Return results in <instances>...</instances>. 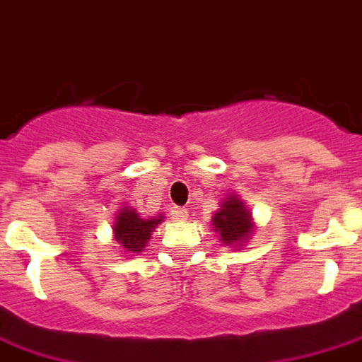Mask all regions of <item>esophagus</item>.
Returning a JSON list of instances; mask_svg holds the SVG:
<instances>
[{"mask_svg": "<svg viewBox=\"0 0 362 362\" xmlns=\"http://www.w3.org/2000/svg\"><path fill=\"white\" fill-rule=\"evenodd\" d=\"M189 216V211L185 210V208H171V217L175 219V221H185Z\"/></svg>", "mask_w": 362, "mask_h": 362, "instance_id": "esophagus-1", "label": "esophagus"}]
</instances>
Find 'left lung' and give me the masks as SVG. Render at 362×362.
<instances>
[{"label": "left lung", "instance_id": "1", "mask_svg": "<svg viewBox=\"0 0 362 362\" xmlns=\"http://www.w3.org/2000/svg\"><path fill=\"white\" fill-rule=\"evenodd\" d=\"M211 225L225 246L244 243L254 230L252 214L244 208V202L235 194L219 204V210L211 216Z\"/></svg>", "mask_w": 362, "mask_h": 362}]
</instances>
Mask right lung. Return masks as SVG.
<instances>
[{
	"label": "right lung",
	"instance_id": "obj_1",
	"mask_svg": "<svg viewBox=\"0 0 362 362\" xmlns=\"http://www.w3.org/2000/svg\"><path fill=\"white\" fill-rule=\"evenodd\" d=\"M164 221V217H141L137 211L124 206L116 216L114 223V238L126 250L127 254H141L148 243L152 230Z\"/></svg>",
	"mask_w": 362,
	"mask_h": 362
}]
</instances>
